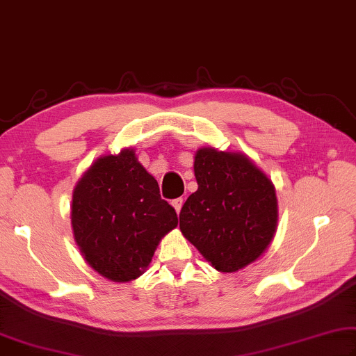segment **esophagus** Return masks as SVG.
<instances>
[{
  "label": "esophagus",
  "instance_id": "34e87169",
  "mask_svg": "<svg viewBox=\"0 0 356 356\" xmlns=\"http://www.w3.org/2000/svg\"><path fill=\"white\" fill-rule=\"evenodd\" d=\"M183 203H184L183 198H175V200H172V207L175 208V211H177L178 214H179V211H181V208H183Z\"/></svg>",
  "mask_w": 356,
  "mask_h": 356
}]
</instances>
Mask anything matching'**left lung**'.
<instances>
[{
    "mask_svg": "<svg viewBox=\"0 0 356 356\" xmlns=\"http://www.w3.org/2000/svg\"><path fill=\"white\" fill-rule=\"evenodd\" d=\"M194 173L198 189L183 204L179 229L216 270L244 269L275 236V186L247 154L214 147L197 149Z\"/></svg>",
    "mask_w": 356,
    "mask_h": 356,
    "instance_id": "1",
    "label": "left lung"
}]
</instances>
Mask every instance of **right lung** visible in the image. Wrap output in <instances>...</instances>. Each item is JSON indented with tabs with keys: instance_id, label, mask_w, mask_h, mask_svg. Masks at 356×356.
I'll use <instances>...</instances> for the list:
<instances>
[{
	"instance_id": "right-lung-1",
	"label": "right lung",
	"mask_w": 356,
	"mask_h": 356,
	"mask_svg": "<svg viewBox=\"0 0 356 356\" xmlns=\"http://www.w3.org/2000/svg\"><path fill=\"white\" fill-rule=\"evenodd\" d=\"M70 219L86 263L115 283L139 278L161 239L178 225L133 148L102 156L87 168L73 189Z\"/></svg>"
}]
</instances>
